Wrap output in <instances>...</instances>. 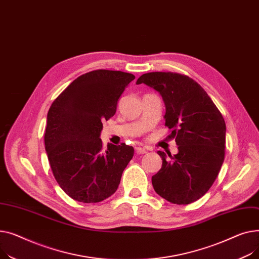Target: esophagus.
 Returning a JSON list of instances; mask_svg holds the SVG:
<instances>
[{
  "label": "esophagus",
  "mask_w": 259,
  "mask_h": 259,
  "mask_svg": "<svg viewBox=\"0 0 259 259\" xmlns=\"http://www.w3.org/2000/svg\"><path fill=\"white\" fill-rule=\"evenodd\" d=\"M135 150H136V153L138 154V155H140V154H145L146 151H147V149L144 148V147H135Z\"/></svg>",
  "instance_id": "esophagus-1"
}]
</instances>
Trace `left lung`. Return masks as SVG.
Listing matches in <instances>:
<instances>
[{"label":"left lung","instance_id":"8db88e82","mask_svg":"<svg viewBox=\"0 0 259 259\" xmlns=\"http://www.w3.org/2000/svg\"><path fill=\"white\" fill-rule=\"evenodd\" d=\"M145 83L160 93L165 103V125L171 130L179 153L159 150L161 169L151 177L155 191L177 205L202 197L214 183L225 159L226 123L206 91L186 75L150 72L137 84Z\"/></svg>","mask_w":259,"mask_h":259}]
</instances>
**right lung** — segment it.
Here are the masks:
<instances>
[{
	"instance_id": "1",
	"label": "right lung",
	"mask_w": 259,
	"mask_h": 259,
	"mask_svg": "<svg viewBox=\"0 0 259 259\" xmlns=\"http://www.w3.org/2000/svg\"><path fill=\"white\" fill-rule=\"evenodd\" d=\"M135 79L131 73L95 70L72 81L51 104L45 148L53 176L73 200L98 203L117 190L134 156L133 146L99 138L102 121L116 113L118 99Z\"/></svg>"
}]
</instances>
